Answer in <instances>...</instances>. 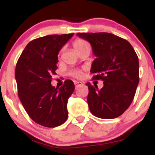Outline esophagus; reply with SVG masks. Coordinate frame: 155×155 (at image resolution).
<instances>
[{
  "mask_svg": "<svg viewBox=\"0 0 155 155\" xmlns=\"http://www.w3.org/2000/svg\"><path fill=\"white\" fill-rule=\"evenodd\" d=\"M74 84H75V87L76 88L77 87H79V85H82L83 83L81 82V81H74Z\"/></svg>",
  "mask_w": 155,
  "mask_h": 155,
  "instance_id": "obj_1",
  "label": "esophagus"
}]
</instances>
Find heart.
<instances>
[{
	"mask_svg": "<svg viewBox=\"0 0 155 155\" xmlns=\"http://www.w3.org/2000/svg\"><path fill=\"white\" fill-rule=\"evenodd\" d=\"M88 47L89 44H87V42L85 41L84 40H82V39H76L75 41L74 42V47L78 51V53L84 50L85 48ZM70 75L79 79V78H81V76H82V71L81 70L75 69V70H72L70 72Z\"/></svg>",
	"mask_w": 155,
	"mask_h": 155,
	"instance_id": "heart-1",
	"label": "heart"
}]
</instances>
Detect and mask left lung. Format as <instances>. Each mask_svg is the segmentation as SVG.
Masks as SVG:
<instances>
[{"mask_svg": "<svg viewBox=\"0 0 155 155\" xmlns=\"http://www.w3.org/2000/svg\"><path fill=\"white\" fill-rule=\"evenodd\" d=\"M90 42L96 57L90 72L92 79L104 81L99 90L90 82L87 104L94 116L114 119L131 104L139 81V63L136 51L125 39L108 33H78Z\"/></svg>", "mask_w": 155, "mask_h": 155, "instance_id": "8db88e82", "label": "left lung"}]
</instances>
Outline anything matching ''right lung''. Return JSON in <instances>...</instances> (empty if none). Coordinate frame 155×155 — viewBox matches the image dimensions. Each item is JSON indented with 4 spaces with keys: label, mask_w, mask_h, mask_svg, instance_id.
<instances>
[{
    "label": "right lung",
    "mask_w": 155,
    "mask_h": 155,
    "mask_svg": "<svg viewBox=\"0 0 155 155\" xmlns=\"http://www.w3.org/2000/svg\"><path fill=\"white\" fill-rule=\"evenodd\" d=\"M74 33L49 35L31 41L15 69L18 95L29 117L40 125L55 127L67 120V104L75 87L71 80L61 87L51 86L58 69V53Z\"/></svg>",
    "instance_id": "obj_1"
}]
</instances>
